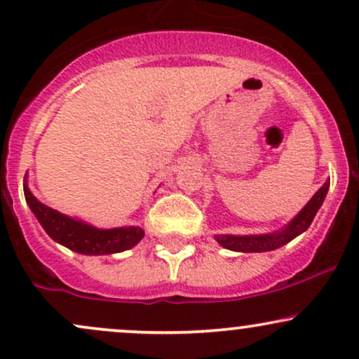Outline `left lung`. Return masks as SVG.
<instances>
[{
	"label": "left lung",
	"instance_id": "left-lung-1",
	"mask_svg": "<svg viewBox=\"0 0 359 359\" xmlns=\"http://www.w3.org/2000/svg\"><path fill=\"white\" fill-rule=\"evenodd\" d=\"M329 191V180H325L323 187L317 191L312 199L306 204V208L294 217L285 228H282L277 233L270 234H250V236H234V234H216V241L222 248L231 251H241V253H263V251L277 250L280 246L287 245L294 238H297L300 233H304L311 226L312 219L323 205L325 194Z\"/></svg>",
	"mask_w": 359,
	"mask_h": 359
}]
</instances>
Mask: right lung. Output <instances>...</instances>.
Listing matches in <instances>:
<instances>
[{
  "label": "right lung",
  "mask_w": 359,
  "mask_h": 359,
  "mask_svg": "<svg viewBox=\"0 0 359 359\" xmlns=\"http://www.w3.org/2000/svg\"><path fill=\"white\" fill-rule=\"evenodd\" d=\"M25 199L30 205L45 233L53 241L60 243L65 248L82 255H113L133 248L142 240L143 231L140 226H128V228L97 229L84 221L72 219L55 209L40 203L30 192L27 182L23 185Z\"/></svg>",
  "instance_id": "add662e5"
}]
</instances>
